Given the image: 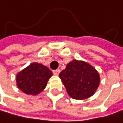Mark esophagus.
Segmentation results:
<instances>
[{
  "instance_id": "esophagus-1",
  "label": "esophagus",
  "mask_w": 123,
  "mask_h": 123,
  "mask_svg": "<svg viewBox=\"0 0 123 123\" xmlns=\"http://www.w3.org/2000/svg\"><path fill=\"white\" fill-rule=\"evenodd\" d=\"M60 72V69H56V70H54L53 71V73H54V75H58L59 74Z\"/></svg>"
}]
</instances>
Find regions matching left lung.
Segmentation results:
<instances>
[{"label": "left lung", "instance_id": "left-lung-1", "mask_svg": "<svg viewBox=\"0 0 123 123\" xmlns=\"http://www.w3.org/2000/svg\"><path fill=\"white\" fill-rule=\"evenodd\" d=\"M59 77L70 97L80 100L92 96L100 82L99 74L94 67L77 60L68 63Z\"/></svg>", "mask_w": 123, "mask_h": 123}]
</instances>
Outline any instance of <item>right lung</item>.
I'll use <instances>...</instances> for the list:
<instances>
[{
    "label": "right lung",
    "mask_w": 123,
    "mask_h": 123,
    "mask_svg": "<svg viewBox=\"0 0 123 123\" xmlns=\"http://www.w3.org/2000/svg\"><path fill=\"white\" fill-rule=\"evenodd\" d=\"M52 72L41 63H32L16 75L17 86L27 95H37L47 85Z\"/></svg>",
    "instance_id": "right-lung-1"
}]
</instances>
